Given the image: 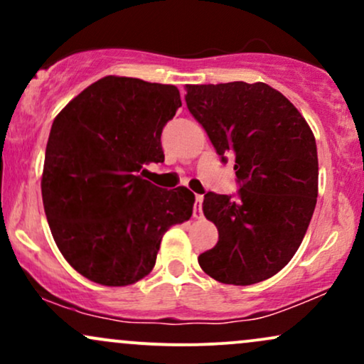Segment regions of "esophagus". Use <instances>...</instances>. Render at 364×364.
Listing matches in <instances>:
<instances>
[{
	"instance_id": "34e87169",
	"label": "esophagus",
	"mask_w": 364,
	"mask_h": 364,
	"mask_svg": "<svg viewBox=\"0 0 364 364\" xmlns=\"http://www.w3.org/2000/svg\"><path fill=\"white\" fill-rule=\"evenodd\" d=\"M202 202H203V196L196 195L195 196V205H193V217H196V219L202 215Z\"/></svg>"
}]
</instances>
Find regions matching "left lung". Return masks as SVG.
I'll use <instances>...</instances> for the list:
<instances>
[{
  "instance_id": "1",
  "label": "left lung",
  "mask_w": 364,
  "mask_h": 364,
  "mask_svg": "<svg viewBox=\"0 0 364 364\" xmlns=\"http://www.w3.org/2000/svg\"><path fill=\"white\" fill-rule=\"evenodd\" d=\"M186 106L217 154L235 157L240 198L208 191L203 215L219 241L198 257L207 275L252 286L298 252L318 196V156L310 124L263 82L186 85Z\"/></svg>"
}]
</instances>
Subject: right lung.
I'll return each mask as SVG.
<instances>
[{
	"label": "right lung",
	"instance_id": "obj_1",
	"mask_svg": "<svg viewBox=\"0 0 364 364\" xmlns=\"http://www.w3.org/2000/svg\"><path fill=\"white\" fill-rule=\"evenodd\" d=\"M181 106L178 87L107 75L53 121L41 190L65 260L92 282L124 287L152 272L162 236L193 214L185 186L144 179L164 162L161 133Z\"/></svg>",
	"mask_w": 364,
	"mask_h": 364
}]
</instances>
